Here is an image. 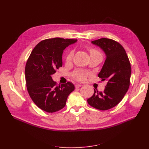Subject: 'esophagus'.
Segmentation results:
<instances>
[{
    "mask_svg": "<svg viewBox=\"0 0 149 149\" xmlns=\"http://www.w3.org/2000/svg\"><path fill=\"white\" fill-rule=\"evenodd\" d=\"M81 84H75V88H80V87H81Z\"/></svg>",
    "mask_w": 149,
    "mask_h": 149,
    "instance_id": "obj_1",
    "label": "esophagus"
}]
</instances>
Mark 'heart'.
<instances>
[{
  "label": "heart",
  "instance_id": "b5f03b06",
  "mask_svg": "<svg viewBox=\"0 0 149 149\" xmlns=\"http://www.w3.org/2000/svg\"><path fill=\"white\" fill-rule=\"evenodd\" d=\"M89 52H90V55L91 54H97L99 55V56L102 57V55L97 50L92 49V48H90L89 49ZM74 56V52L72 51H69L66 57V60L69 62L70 60L72 59ZM73 77H74V79H75L79 81H84L86 79V77H87V73L83 71V70H77L75 71L73 73Z\"/></svg>",
  "mask_w": 149,
  "mask_h": 149
}]
</instances>
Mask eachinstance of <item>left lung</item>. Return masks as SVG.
Returning <instances> with one entry per match:
<instances>
[{"mask_svg": "<svg viewBox=\"0 0 149 149\" xmlns=\"http://www.w3.org/2000/svg\"><path fill=\"white\" fill-rule=\"evenodd\" d=\"M104 52L106 58L98 77L107 81L103 92L94 89L88 99V104L101 111L110 109L123 100L130 86L131 66L126 51L121 45L113 40L101 38L92 41Z\"/></svg>", "mask_w": 149, "mask_h": 149, "instance_id": "obj_1", "label": "left lung"}]
</instances>
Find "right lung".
I'll return each mask as SVG.
<instances>
[{"mask_svg":"<svg viewBox=\"0 0 149 149\" xmlns=\"http://www.w3.org/2000/svg\"><path fill=\"white\" fill-rule=\"evenodd\" d=\"M77 39L48 38L38 43L31 52L25 66L26 88L33 102L49 113L63 108L75 89L71 82L57 86L51 75L62 66V54Z\"/></svg>","mask_w":149,"mask_h":149,"instance_id":"right-lung-1","label":"right lung"}]
</instances>
